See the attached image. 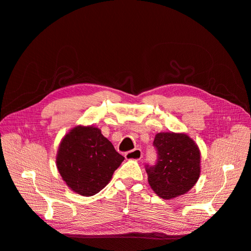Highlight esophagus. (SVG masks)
<instances>
[{"label":"esophagus","instance_id":"obj_1","mask_svg":"<svg viewBox=\"0 0 251 251\" xmlns=\"http://www.w3.org/2000/svg\"><path fill=\"white\" fill-rule=\"evenodd\" d=\"M141 157H143V152H141V150L139 149L129 151L125 154V158L127 160H140Z\"/></svg>","mask_w":251,"mask_h":251}]
</instances>
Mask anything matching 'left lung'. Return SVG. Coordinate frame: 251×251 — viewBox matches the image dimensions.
I'll return each instance as SVG.
<instances>
[{
    "mask_svg": "<svg viewBox=\"0 0 251 251\" xmlns=\"http://www.w3.org/2000/svg\"><path fill=\"white\" fill-rule=\"evenodd\" d=\"M157 150L155 165H146L151 188L165 200L189 192L200 176V151L184 133L160 132L152 143Z\"/></svg>",
    "mask_w": 251,
    "mask_h": 251,
    "instance_id": "left-lung-1",
    "label": "left lung"
}]
</instances>
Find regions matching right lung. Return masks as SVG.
<instances>
[{
  "instance_id": "obj_1",
  "label": "right lung",
  "mask_w": 251,
  "mask_h": 251,
  "mask_svg": "<svg viewBox=\"0 0 251 251\" xmlns=\"http://www.w3.org/2000/svg\"><path fill=\"white\" fill-rule=\"evenodd\" d=\"M124 157L93 126H77L59 146L56 165L71 190L85 197L100 192L110 182Z\"/></svg>"
}]
</instances>
